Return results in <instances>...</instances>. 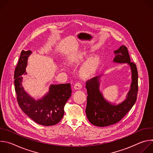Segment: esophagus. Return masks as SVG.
Returning a JSON list of instances; mask_svg holds the SVG:
<instances>
[{
    "mask_svg": "<svg viewBox=\"0 0 153 153\" xmlns=\"http://www.w3.org/2000/svg\"><path fill=\"white\" fill-rule=\"evenodd\" d=\"M82 84L80 83V82H77V83H76L74 84V88L75 90H80V89L82 88Z\"/></svg>",
    "mask_w": 153,
    "mask_h": 153,
    "instance_id": "1",
    "label": "esophagus"
}]
</instances>
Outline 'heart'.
Listing matches in <instances>:
<instances>
[{
  "instance_id": "1",
  "label": "heart",
  "mask_w": 153,
  "mask_h": 153,
  "mask_svg": "<svg viewBox=\"0 0 153 153\" xmlns=\"http://www.w3.org/2000/svg\"><path fill=\"white\" fill-rule=\"evenodd\" d=\"M87 56L86 51H83L79 53L78 57L74 60L75 62L82 61ZM99 57L97 56H93L86 61L80 69V74L83 76H86L93 73L97 67L99 63Z\"/></svg>"
}]
</instances>
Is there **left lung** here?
I'll return each mask as SVG.
<instances>
[{"label": "left lung", "instance_id": "8db88e82", "mask_svg": "<svg viewBox=\"0 0 153 153\" xmlns=\"http://www.w3.org/2000/svg\"><path fill=\"white\" fill-rule=\"evenodd\" d=\"M113 62L127 63L131 71V83L126 98L121 103L116 105L106 100L100 91L101 75L96 76L86 82L87 104L86 114L88 120L97 126H107L119 122L132 108L137 96L138 73L135 63L130 62L127 48L122 45L114 51Z\"/></svg>", "mask_w": 153, "mask_h": 153}]
</instances>
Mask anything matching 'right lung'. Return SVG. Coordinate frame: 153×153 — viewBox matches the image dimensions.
Wrapping results in <instances>:
<instances>
[{"label": "right lung", "instance_id": "right-lung-1", "mask_svg": "<svg viewBox=\"0 0 153 153\" xmlns=\"http://www.w3.org/2000/svg\"><path fill=\"white\" fill-rule=\"evenodd\" d=\"M32 52L22 50L14 71V86L18 104L29 117L38 124L51 126L58 123L64 115V106L71 96L70 83L51 85L48 92L36 100L22 86V76L25 75L28 59Z\"/></svg>", "mask_w": 153, "mask_h": 153}]
</instances>
